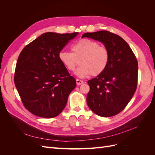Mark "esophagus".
Instances as JSON below:
<instances>
[{
  "instance_id": "esophagus-1",
  "label": "esophagus",
  "mask_w": 155,
  "mask_h": 155,
  "mask_svg": "<svg viewBox=\"0 0 155 155\" xmlns=\"http://www.w3.org/2000/svg\"><path fill=\"white\" fill-rule=\"evenodd\" d=\"M76 83H77V85H82V84L84 83V82H83V81L81 80V79H76Z\"/></svg>"
}]
</instances>
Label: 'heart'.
I'll use <instances>...</instances> for the list:
<instances>
[{"mask_svg": "<svg viewBox=\"0 0 155 155\" xmlns=\"http://www.w3.org/2000/svg\"><path fill=\"white\" fill-rule=\"evenodd\" d=\"M72 53L65 50L59 54V61L69 71H74L79 63L76 74L80 78L89 75L96 76L105 71L109 62V50L97 41L83 38L72 46Z\"/></svg>", "mask_w": 155, "mask_h": 155, "instance_id": "b5f03b06", "label": "heart"}]
</instances>
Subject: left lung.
<instances>
[{
  "instance_id": "1",
  "label": "left lung",
  "mask_w": 155,
  "mask_h": 155,
  "mask_svg": "<svg viewBox=\"0 0 155 155\" xmlns=\"http://www.w3.org/2000/svg\"><path fill=\"white\" fill-rule=\"evenodd\" d=\"M100 41L109 50L110 59L105 71L88 81L89 108L102 117L122 111L132 98L138 84V61L127 42L109 31L85 33L82 37Z\"/></svg>"
}]
</instances>
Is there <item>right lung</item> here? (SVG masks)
Listing matches in <instances>:
<instances>
[{
  "mask_svg": "<svg viewBox=\"0 0 155 155\" xmlns=\"http://www.w3.org/2000/svg\"><path fill=\"white\" fill-rule=\"evenodd\" d=\"M78 32H47L27 45L18 56L14 83L26 109L45 118L57 116L67 105L76 81L59 54Z\"/></svg>",
  "mask_w": 155,
  "mask_h": 155,
  "instance_id": "add662e5",
  "label": "right lung"
}]
</instances>
